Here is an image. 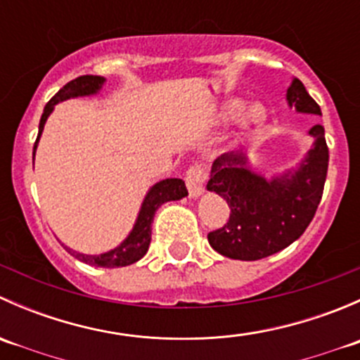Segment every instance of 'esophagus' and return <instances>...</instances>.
<instances>
[{
	"label": "esophagus",
	"instance_id": "obj_1",
	"mask_svg": "<svg viewBox=\"0 0 360 360\" xmlns=\"http://www.w3.org/2000/svg\"><path fill=\"white\" fill-rule=\"evenodd\" d=\"M184 181H186L190 197H198V195H202L203 188H205L207 170L203 169V165H200V163L190 165L188 167L186 174H184Z\"/></svg>",
	"mask_w": 360,
	"mask_h": 360
}]
</instances>
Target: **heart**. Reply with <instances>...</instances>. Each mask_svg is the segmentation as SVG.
Segmentation results:
<instances>
[{"label":"heart","mask_w":360,"mask_h":360,"mask_svg":"<svg viewBox=\"0 0 360 360\" xmlns=\"http://www.w3.org/2000/svg\"><path fill=\"white\" fill-rule=\"evenodd\" d=\"M242 108V103L240 101H233V103H230L226 106V110H224V118H230V116H233L235 112ZM264 118H266V112H264L263 106H259V104H254V106H250L248 111L244 112V116H242V127H245V129H252V127H259L261 123L264 122Z\"/></svg>","instance_id":"obj_1"}]
</instances>
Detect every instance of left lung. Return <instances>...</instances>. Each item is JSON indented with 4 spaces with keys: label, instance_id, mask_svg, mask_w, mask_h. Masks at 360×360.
I'll return each instance as SVG.
<instances>
[{
    "label": "left lung",
    "instance_id": "obj_1",
    "mask_svg": "<svg viewBox=\"0 0 360 360\" xmlns=\"http://www.w3.org/2000/svg\"><path fill=\"white\" fill-rule=\"evenodd\" d=\"M288 101L297 111L322 115L297 78L289 86ZM310 134L315 146L291 177L266 183L249 172L238 153L214 160L207 190L223 197L231 212L223 228L207 235L210 248L231 259L256 261L285 249L304 233L324 193L329 163L324 127H311Z\"/></svg>",
    "mask_w": 360,
    "mask_h": 360
}]
</instances>
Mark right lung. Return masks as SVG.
<instances>
[{
    "instance_id": "obj_1",
    "label": "right lung",
    "mask_w": 360,
    "mask_h": 360,
    "mask_svg": "<svg viewBox=\"0 0 360 360\" xmlns=\"http://www.w3.org/2000/svg\"><path fill=\"white\" fill-rule=\"evenodd\" d=\"M104 83L103 76L96 75H83L78 76V78L71 79V82L66 83L52 99L46 103L45 110H43L41 120H39V132L38 139L41 136V130L45 127L46 118L52 112L53 106H56L59 101H66L69 97H78V96H89V94H96L97 90L101 89V85ZM38 139L34 143L38 144ZM188 190L184 186L183 179H165L160 181L158 184H155L150 190V193L144 198L143 207H141L139 217H137V223L134 226L132 233L129 235L125 242H123L120 248L110 250L106 254H101V256H86V254L75 252V250L68 249L66 250L71 256H75L76 259L83 261L86 264H92V266H103V268H118V266H129V264L139 261L144 254L148 252V248H150L151 242V223H153L155 212L163 202L169 200H179V198L186 197Z\"/></svg>"
}]
</instances>
